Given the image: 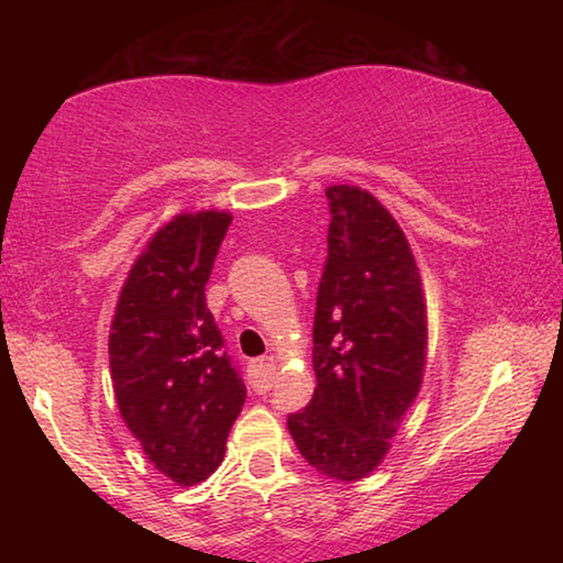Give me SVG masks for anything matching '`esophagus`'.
I'll return each mask as SVG.
<instances>
[{"instance_id": "1", "label": "esophagus", "mask_w": 563, "mask_h": 563, "mask_svg": "<svg viewBox=\"0 0 563 563\" xmlns=\"http://www.w3.org/2000/svg\"><path fill=\"white\" fill-rule=\"evenodd\" d=\"M247 373H251L253 387L258 389V393H265V389H268L271 383H273L275 365H273L271 357H261V360H253V362H251V367H247Z\"/></svg>"}]
</instances>
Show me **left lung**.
I'll return each mask as SVG.
<instances>
[{
  "instance_id": "obj_1",
  "label": "left lung",
  "mask_w": 563,
  "mask_h": 563,
  "mask_svg": "<svg viewBox=\"0 0 563 563\" xmlns=\"http://www.w3.org/2000/svg\"><path fill=\"white\" fill-rule=\"evenodd\" d=\"M325 196L332 221L312 325L318 387L288 430L320 474L360 482L383 464L422 387L427 302L393 213L357 186H328Z\"/></svg>"
}]
</instances>
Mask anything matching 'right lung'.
<instances>
[{
  "label": "right lung",
  "mask_w": 563,
  "mask_h": 563,
  "mask_svg": "<svg viewBox=\"0 0 563 563\" xmlns=\"http://www.w3.org/2000/svg\"><path fill=\"white\" fill-rule=\"evenodd\" d=\"M233 216L178 213L123 283L109 332L113 395L148 462L194 487L223 462L245 385L206 305V283Z\"/></svg>",
  "instance_id": "right-lung-1"
}]
</instances>
